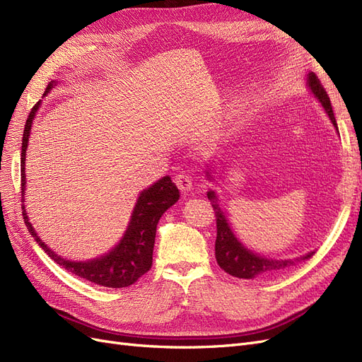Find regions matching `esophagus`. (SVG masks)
Here are the masks:
<instances>
[{
  "label": "esophagus",
  "mask_w": 362,
  "mask_h": 362,
  "mask_svg": "<svg viewBox=\"0 0 362 362\" xmlns=\"http://www.w3.org/2000/svg\"><path fill=\"white\" fill-rule=\"evenodd\" d=\"M175 184L181 192H190L193 189V178L187 173H180L175 178Z\"/></svg>",
  "instance_id": "34e87169"
}]
</instances>
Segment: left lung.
Wrapping results in <instances>:
<instances>
[{
  "label": "left lung",
  "mask_w": 362,
  "mask_h": 362,
  "mask_svg": "<svg viewBox=\"0 0 362 362\" xmlns=\"http://www.w3.org/2000/svg\"><path fill=\"white\" fill-rule=\"evenodd\" d=\"M308 86L311 92L317 96V100L322 103L325 107V110L327 116L331 117L332 124L337 127V120L332 112V105L331 100L327 96L323 84L320 83L319 76H317L314 72L308 74ZM338 129V128H337ZM208 199L211 202V206L214 210L216 216V226H217V237H216V259L217 264L221 266L222 270L229 273L231 276L235 278H243V279H252L257 276H269L273 275V273H278L284 269L296 266L298 262L310 259L314 252H310L300 258L296 259H267L262 258L254 252L247 250L242 243L238 242L235 235L233 234L231 228H229L226 217L223 216V211L221 210V206L217 204V198L214 192H208Z\"/></svg>",
  "instance_id": "obj_1"
}]
</instances>
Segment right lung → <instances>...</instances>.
Instances as JSON below:
<instances>
[{
    "label": "right lung",
    "instance_id": "right-lung-1",
    "mask_svg": "<svg viewBox=\"0 0 362 362\" xmlns=\"http://www.w3.org/2000/svg\"><path fill=\"white\" fill-rule=\"evenodd\" d=\"M54 84H56L54 81L48 84L45 95L52 89ZM39 104L40 103H36L35 107L31 108L24 128L23 151H21V190H23V198L25 190V151L28 146L33 119H35ZM178 199L180 190L177 189V185L170 181L169 177H164L154 185H151L149 189L140 193L122 242H120L110 254L87 262L68 261L59 257L57 254H54V252L37 237L35 229H33L31 223L28 222L25 206L23 205L21 208H23L24 222L30 234L35 237L39 246L45 250L51 257V259L56 261L59 266L74 273L76 276L96 284V286L108 288H122L133 286L134 282L139 281V278H141L146 272H149L152 266V250H154L157 223L163 213Z\"/></svg>",
    "mask_w": 362,
    "mask_h": 362
}]
</instances>
